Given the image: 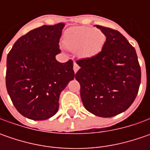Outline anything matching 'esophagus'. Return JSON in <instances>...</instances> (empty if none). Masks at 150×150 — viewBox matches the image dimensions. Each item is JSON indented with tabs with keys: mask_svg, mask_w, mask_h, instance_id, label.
I'll return each mask as SVG.
<instances>
[{
	"mask_svg": "<svg viewBox=\"0 0 150 150\" xmlns=\"http://www.w3.org/2000/svg\"><path fill=\"white\" fill-rule=\"evenodd\" d=\"M78 69H79V66H78L76 62H74L73 63V71H74V72L76 73L78 71Z\"/></svg>",
	"mask_w": 150,
	"mask_h": 150,
	"instance_id": "1",
	"label": "esophagus"
}]
</instances>
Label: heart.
I'll return each mask as SVG.
<instances>
[{
    "label": "heart",
    "instance_id": "obj_1",
    "mask_svg": "<svg viewBox=\"0 0 150 150\" xmlns=\"http://www.w3.org/2000/svg\"><path fill=\"white\" fill-rule=\"evenodd\" d=\"M63 42L67 49L78 52L82 59L88 60L102 52L106 42V36L93 27L74 26L65 32Z\"/></svg>",
    "mask_w": 150,
    "mask_h": 150
}]
</instances>
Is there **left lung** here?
<instances>
[{
  "instance_id": "left-lung-1",
  "label": "left lung",
  "mask_w": 150,
  "mask_h": 150,
  "mask_svg": "<svg viewBox=\"0 0 150 150\" xmlns=\"http://www.w3.org/2000/svg\"><path fill=\"white\" fill-rule=\"evenodd\" d=\"M106 36L99 54L77 62L76 80L85 108L98 117L110 118L126 111L134 103L141 81L134 47L118 31L98 26Z\"/></svg>"
}]
</instances>
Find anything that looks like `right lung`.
Listing matches in <instances>:
<instances>
[{"label":"right lung","instance_id":"add662e5","mask_svg":"<svg viewBox=\"0 0 150 150\" xmlns=\"http://www.w3.org/2000/svg\"><path fill=\"white\" fill-rule=\"evenodd\" d=\"M65 24L44 25L20 38L7 55L6 84L15 108L24 117L45 120L55 115L59 97L76 77L73 62H59V40Z\"/></svg>","mask_w":150,"mask_h":150}]
</instances>
